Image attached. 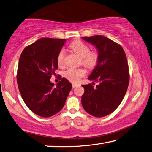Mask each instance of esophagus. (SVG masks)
Returning <instances> with one entry per match:
<instances>
[{"label": "esophagus", "mask_w": 152, "mask_h": 152, "mask_svg": "<svg viewBox=\"0 0 152 152\" xmlns=\"http://www.w3.org/2000/svg\"><path fill=\"white\" fill-rule=\"evenodd\" d=\"M72 88H75V87H76V86H78V84H75V83H72Z\"/></svg>", "instance_id": "esophagus-1"}]
</instances>
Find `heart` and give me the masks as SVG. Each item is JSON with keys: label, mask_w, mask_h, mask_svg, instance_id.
<instances>
[{"label": "heart", "mask_w": 152, "mask_h": 152, "mask_svg": "<svg viewBox=\"0 0 152 152\" xmlns=\"http://www.w3.org/2000/svg\"><path fill=\"white\" fill-rule=\"evenodd\" d=\"M70 48L81 58V63L88 68H93L96 66L99 55L96 50L90 51V47L81 41H74L70 45ZM65 52L63 49L60 50L57 56V62L59 66L64 65ZM86 75V70L83 68H68L64 71L63 76L65 78L73 83H78L82 77Z\"/></svg>", "instance_id": "1"}]
</instances>
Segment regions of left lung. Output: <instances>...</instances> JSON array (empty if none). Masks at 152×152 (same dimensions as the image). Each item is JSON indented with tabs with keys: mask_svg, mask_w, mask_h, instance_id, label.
Here are the masks:
<instances>
[{
	"mask_svg": "<svg viewBox=\"0 0 152 152\" xmlns=\"http://www.w3.org/2000/svg\"><path fill=\"white\" fill-rule=\"evenodd\" d=\"M82 39L97 50L99 59L88 79L99 84L96 88L91 84L82 86V104L89 114L103 117L113 112L125 96L129 83L126 56L120 45L103 35Z\"/></svg>",
	"mask_w": 152,
	"mask_h": 152,
	"instance_id": "obj_1",
	"label": "left lung"
}]
</instances>
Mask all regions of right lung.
<instances>
[{"instance_id":"right-lung-1","label":"right lung","mask_w":152,"mask_h":152,"mask_svg":"<svg viewBox=\"0 0 152 152\" xmlns=\"http://www.w3.org/2000/svg\"><path fill=\"white\" fill-rule=\"evenodd\" d=\"M66 39L41 38L23 50L20 56L17 82L23 102L40 117H49L63 108L72 84L64 78L50 82L58 68L57 56Z\"/></svg>"}]
</instances>
